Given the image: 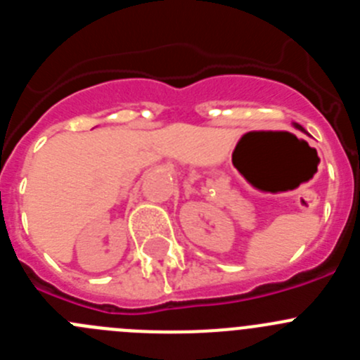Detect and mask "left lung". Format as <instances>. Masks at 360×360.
Returning a JSON list of instances; mask_svg holds the SVG:
<instances>
[{"label": "left lung", "mask_w": 360, "mask_h": 360, "mask_svg": "<svg viewBox=\"0 0 360 360\" xmlns=\"http://www.w3.org/2000/svg\"><path fill=\"white\" fill-rule=\"evenodd\" d=\"M295 128H299V129H301V126H299V124H297V126H295Z\"/></svg>", "instance_id": "8db88e82"}]
</instances>
